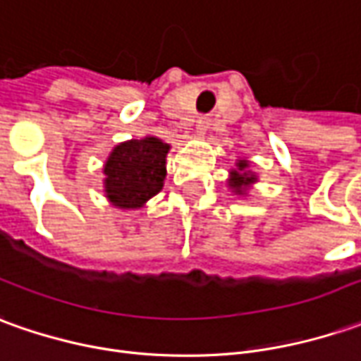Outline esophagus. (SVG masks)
<instances>
[{
    "label": "esophagus",
    "mask_w": 361,
    "mask_h": 361,
    "mask_svg": "<svg viewBox=\"0 0 361 361\" xmlns=\"http://www.w3.org/2000/svg\"><path fill=\"white\" fill-rule=\"evenodd\" d=\"M209 127H210V118L209 117H200L197 121V135L204 137V135H207V130H209Z\"/></svg>",
    "instance_id": "34e87169"
}]
</instances>
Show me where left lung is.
<instances>
[{
    "mask_svg": "<svg viewBox=\"0 0 361 361\" xmlns=\"http://www.w3.org/2000/svg\"><path fill=\"white\" fill-rule=\"evenodd\" d=\"M228 188L236 197H246L252 185L258 183V175L250 171V161L248 159H238L234 163V169L228 171Z\"/></svg>",
    "mask_w": 361,
    "mask_h": 361,
    "instance_id": "8db88e82",
    "label": "left lung"
}]
</instances>
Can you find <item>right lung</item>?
<instances>
[{"mask_svg":"<svg viewBox=\"0 0 361 361\" xmlns=\"http://www.w3.org/2000/svg\"><path fill=\"white\" fill-rule=\"evenodd\" d=\"M171 145L159 137L118 142L103 164V192L121 210H139L163 190Z\"/></svg>","mask_w":361,"mask_h":361,"instance_id":"right-lung-1","label":"right lung"}]
</instances>
